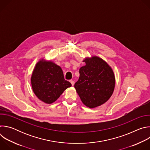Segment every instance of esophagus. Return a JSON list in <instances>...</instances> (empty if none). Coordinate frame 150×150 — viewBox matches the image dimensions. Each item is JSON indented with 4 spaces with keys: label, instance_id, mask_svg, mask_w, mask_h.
<instances>
[{
    "label": "esophagus",
    "instance_id": "34e87169",
    "mask_svg": "<svg viewBox=\"0 0 150 150\" xmlns=\"http://www.w3.org/2000/svg\"><path fill=\"white\" fill-rule=\"evenodd\" d=\"M70 82H71V84H72V86H74V84H75V82H74V81H72V80H71V81H70Z\"/></svg>",
    "mask_w": 150,
    "mask_h": 150
}]
</instances>
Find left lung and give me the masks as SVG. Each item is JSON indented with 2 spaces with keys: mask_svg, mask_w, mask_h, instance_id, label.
Returning a JSON list of instances; mask_svg holds the SVG:
<instances>
[{
  "mask_svg": "<svg viewBox=\"0 0 150 150\" xmlns=\"http://www.w3.org/2000/svg\"><path fill=\"white\" fill-rule=\"evenodd\" d=\"M79 78L74 87L82 102L95 108L108 101L114 91L115 76L112 68L101 58L93 56L83 59Z\"/></svg>",
  "mask_w": 150,
  "mask_h": 150,
  "instance_id": "1",
  "label": "left lung"
}]
</instances>
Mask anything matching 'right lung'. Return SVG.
<instances>
[{
	"label": "right lung",
	"mask_w": 150,
	"mask_h": 150,
	"mask_svg": "<svg viewBox=\"0 0 150 150\" xmlns=\"http://www.w3.org/2000/svg\"><path fill=\"white\" fill-rule=\"evenodd\" d=\"M31 82L35 95L47 104L56 101L64 91L72 86L71 83L64 78L59 66L52 61L43 59L36 63Z\"/></svg>",
	"instance_id": "add662e5"
}]
</instances>
